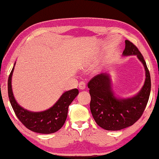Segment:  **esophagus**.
<instances>
[{"instance_id": "esophagus-1", "label": "esophagus", "mask_w": 159, "mask_h": 159, "mask_svg": "<svg viewBox=\"0 0 159 159\" xmlns=\"http://www.w3.org/2000/svg\"><path fill=\"white\" fill-rule=\"evenodd\" d=\"M79 88L80 90H84V89L85 88V82H80L79 83Z\"/></svg>"}]
</instances>
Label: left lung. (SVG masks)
<instances>
[{"label": "left lung", "mask_w": 159, "mask_h": 159, "mask_svg": "<svg viewBox=\"0 0 159 159\" xmlns=\"http://www.w3.org/2000/svg\"><path fill=\"white\" fill-rule=\"evenodd\" d=\"M124 56L136 55L144 65L145 82L138 95L128 99H118L111 88V81L107 74H101L93 77L88 83L91 101L90 111L95 122L106 130H120L134 125L142 116L151 93V76L144 58L129 40H125Z\"/></svg>", "instance_id": "1"}]
</instances>
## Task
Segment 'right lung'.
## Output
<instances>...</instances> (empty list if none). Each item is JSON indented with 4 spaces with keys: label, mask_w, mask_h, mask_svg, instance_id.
I'll return each instance as SVG.
<instances>
[{
    "label": "right lung",
    "mask_w": 159,
    "mask_h": 159,
    "mask_svg": "<svg viewBox=\"0 0 159 159\" xmlns=\"http://www.w3.org/2000/svg\"><path fill=\"white\" fill-rule=\"evenodd\" d=\"M14 66L8 80V94L14 111L19 120L27 129L41 134H51L57 132L64 125L68 108L79 93L77 89L66 91L53 107L42 112H31L21 107L15 100L11 89V77Z\"/></svg>",
    "instance_id": "add662e5"
}]
</instances>
